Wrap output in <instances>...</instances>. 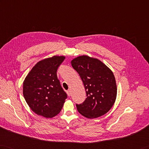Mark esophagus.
<instances>
[{
	"label": "esophagus",
	"mask_w": 149,
	"mask_h": 149,
	"mask_svg": "<svg viewBox=\"0 0 149 149\" xmlns=\"http://www.w3.org/2000/svg\"><path fill=\"white\" fill-rule=\"evenodd\" d=\"M67 95H68V96H70V95H71V90H70V89H69L68 90H67Z\"/></svg>",
	"instance_id": "obj_1"
}]
</instances>
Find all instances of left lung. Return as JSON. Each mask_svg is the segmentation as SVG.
I'll list each match as a JSON object with an SVG mask.
<instances>
[{
    "mask_svg": "<svg viewBox=\"0 0 149 149\" xmlns=\"http://www.w3.org/2000/svg\"><path fill=\"white\" fill-rule=\"evenodd\" d=\"M78 72L86 91L85 101L76 105L78 112L86 118L105 115L113 105L117 97V85L113 73L97 58L82 55L71 61Z\"/></svg>",
    "mask_w": 149,
    "mask_h": 149,
    "instance_id": "left-lung-1",
    "label": "left lung"
}]
</instances>
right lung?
Wrapping results in <instances>:
<instances>
[{"mask_svg":"<svg viewBox=\"0 0 149 149\" xmlns=\"http://www.w3.org/2000/svg\"><path fill=\"white\" fill-rule=\"evenodd\" d=\"M65 56H55L39 61L23 81V93L27 104L39 116L52 118L60 112L67 95L56 72Z\"/></svg>","mask_w":149,"mask_h":149,"instance_id":"1","label":"right lung"}]
</instances>
